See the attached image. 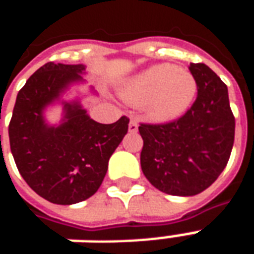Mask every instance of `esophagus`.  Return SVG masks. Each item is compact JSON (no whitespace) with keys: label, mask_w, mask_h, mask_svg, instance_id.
<instances>
[{"label":"esophagus","mask_w":254,"mask_h":254,"mask_svg":"<svg viewBox=\"0 0 254 254\" xmlns=\"http://www.w3.org/2000/svg\"><path fill=\"white\" fill-rule=\"evenodd\" d=\"M137 129H138V125H137V122L134 121V120H132V121L129 122V132H137Z\"/></svg>","instance_id":"obj_1"}]
</instances>
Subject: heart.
Instances as JSON below:
<instances>
[{"instance_id": "b5f03b06", "label": "heart", "mask_w": 254, "mask_h": 254, "mask_svg": "<svg viewBox=\"0 0 254 254\" xmlns=\"http://www.w3.org/2000/svg\"><path fill=\"white\" fill-rule=\"evenodd\" d=\"M134 105H145L152 120L171 121L184 116L197 95V81L187 69L173 64H158L132 77L121 89Z\"/></svg>"}]
</instances>
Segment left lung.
I'll return each instance as SVG.
<instances>
[{
	"mask_svg": "<svg viewBox=\"0 0 254 254\" xmlns=\"http://www.w3.org/2000/svg\"><path fill=\"white\" fill-rule=\"evenodd\" d=\"M197 98L185 116L162 125L141 124L140 163L156 189L171 196H194L216 181L229 162L235 120L227 85L205 64H190Z\"/></svg>",
	"mask_w": 254,
	"mask_h": 254,
	"instance_id": "obj_1",
	"label": "left lung"
}]
</instances>
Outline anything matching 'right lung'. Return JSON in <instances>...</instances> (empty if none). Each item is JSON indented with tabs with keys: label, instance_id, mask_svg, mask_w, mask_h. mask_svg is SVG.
<instances>
[{
	"label": "right lung",
	"instance_id": "1",
	"mask_svg": "<svg viewBox=\"0 0 254 254\" xmlns=\"http://www.w3.org/2000/svg\"><path fill=\"white\" fill-rule=\"evenodd\" d=\"M85 65L47 63L20 89L9 141L20 174L32 190L47 201L70 205L96 193L106 176L109 159L127 133L129 120L99 124L87 114L81 100L67 99L70 89L87 83ZM89 94L96 95L92 87ZM61 105L62 120L52 124L46 113Z\"/></svg>",
	"mask_w": 254,
	"mask_h": 254
}]
</instances>
